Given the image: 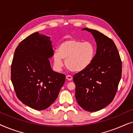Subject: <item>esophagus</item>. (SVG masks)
<instances>
[{
	"instance_id": "1",
	"label": "esophagus",
	"mask_w": 133,
	"mask_h": 133,
	"mask_svg": "<svg viewBox=\"0 0 133 133\" xmlns=\"http://www.w3.org/2000/svg\"><path fill=\"white\" fill-rule=\"evenodd\" d=\"M66 79H68V81H71V80L72 79V77L71 76H70V75H67L66 76Z\"/></svg>"
}]
</instances>
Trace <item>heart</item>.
<instances>
[{
	"instance_id": "b5f03b06",
	"label": "heart",
	"mask_w": 133,
	"mask_h": 133,
	"mask_svg": "<svg viewBox=\"0 0 133 133\" xmlns=\"http://www.w3.org/2000/svg\"><path fill=\"white\" fill-rule=\"evenodd\" d=\"M95 53V46L91 42L68 39L63 42L58 51L54 52V63L56 68L61 70L63 66V59H65V65L69 70L80 72L91 64Z\"/></svg>"
}]
</instances>
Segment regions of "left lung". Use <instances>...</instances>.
Returning a JSON list of instances; mask_svg holds the SVG:
<instances>
[{
  "mask_svg": "<svg viewBox=\"0 0 133 133\" xmlns=\"http://www.w3.org/2000/svg\"><path fill=\"white\" fill-rule=\"evenodd\" d=\"M92 34L97 44L91 64L73 76L76 101L83 110L97 111L114 99L122 76V61L115 43L98 31L82 29Z\"/></svg>",
  "mask_w": 133,
  "mask_h": 133,
  "instance_id": "8db88e82",
  "label": "left lung"
}]
</instances>
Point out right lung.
Masks as SVG:
<instances>
[{
	"mask_svg": "<svg viewBox=\"0 0 133 133\" xmlns=\"http://www.w3.org/2000/svg\"><path fill=\"white\" fill-rule=\"evenodd\" d=\"M50 37L38 32L19 43L12 59L11 79L18 99L30 108L43 110L57 99L65 75L52 71Z\"/></svg>",
	"mask_w": 133,
	"mask_h": 133,
	"instance_id": "right-lung-1",
	"label": "right lung"
}]
</instances>
